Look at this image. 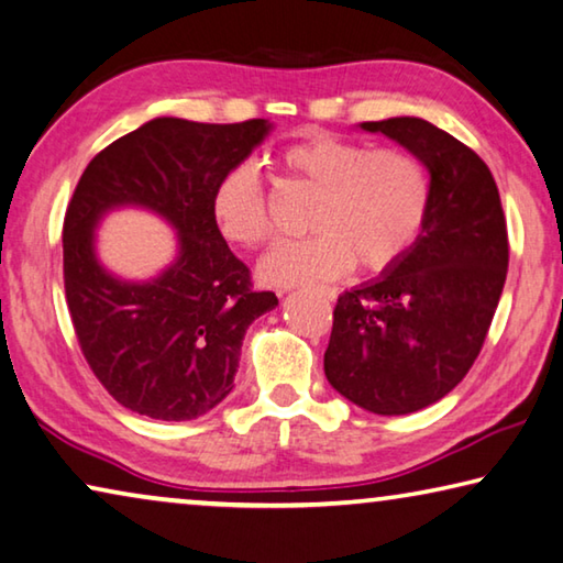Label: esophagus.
I'll use <instances>...</instances> for the list:
<instances>
[{
  "label": "esophagus",
  "instance_id": "34e87169",
  "mask_svg": "<svg viewBox=\"0 0 563 563\" xmlns=\"http://www.w3.org/2000/svg\"><path fill=\"white\" fill-rule=\"evenodd\" d=\"M319 297H324V299H336V289H331V287H317L314 289Z\"/></svg>",
  "mask_w": 563,
  "mask_h": 563
}]
</instances>
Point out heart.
<instances>
[{
	"label": "heart",
	"mask_w": 563,
	"mask_h": 563,
	"mask_svg": "<svg viewBox=\"0 0 563 563\" xmlns=\"http://www.w3.org/2000/svg\"><path fill=\"white\" fill-rule=\"evenodd\" d=\"M287 179L317 191L309 211L314 236L276 246L262 262L274 287L336 279L354 262L368 274L394 269L411 252L431 207L429 172L407 150H372L346 136L317 132L279 154ZM211 219L236 246L274 239V219L260 172L236 164L211 195Z\"/></svg>",
	"instance_id": "heart-1"
}]
</instances>
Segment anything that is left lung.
I'll list each match as a JSON object with an SVG mask.
<instances>
[{"label":"left lung","mask_w":563,"mask_h":563,"mask_svg":"<svg viewBox=\"0 0 563 563\" xmlns=\"http://www.w3.org/2000/svg\"><path fill=\"white\" fill-rule=\"evenodd\" d=\"M362 129L419 156L431 207L394 269L339 297L324 374L356 407L401 417L444 399L476 362L499 307L509 236L499 189L474 150L419 117Z\"/></svg>","instance_id":"8db88e82"}]
</instances>
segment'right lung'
I'll use <instances>...</instances> for the list:
<instances>
[{"mask_svg":"<svg viewBox=\"0 0 563 563\" xmlns=\"http://www.w3.org/2000/svg\"><path fill=\"white\" fill-rule=\"evenodd\" d=\"M272 132L266 119L201 124L156 117L87 164L64 217V291L74 334L101 386L124 409L189 421L234 389L249 324L274 309L254 291L211 219V195ZM150 208L178 229L180 252L152 283L98 264L93 229L109 208Z\"/></svg>","mask_w":563,"mask_h":563,"instance_id":"add662e5","label":"right lung"}]
</instances>
